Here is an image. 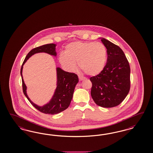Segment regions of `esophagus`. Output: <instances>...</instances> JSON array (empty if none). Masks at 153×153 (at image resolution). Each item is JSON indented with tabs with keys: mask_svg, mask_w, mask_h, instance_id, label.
Returning <instances> with one entry per match:
<instances>
[{
	"mask_svg": "<svg viewBox=\"0 0 153 153\" xmlns=\"http://www.w3.org/2000/svg\"><path fill=\"white\" fill-rule=\"evenodd\" d=\"M78 76H79V81H82V80H83L85 79V77H83L82 76L79 75V74L78 75Z\"/></svg>",
	"mask_w": 153,
	"mask_h": 153,
	"instance_id": "obj_1",
	"label": "esophagus"
}]
</instances>
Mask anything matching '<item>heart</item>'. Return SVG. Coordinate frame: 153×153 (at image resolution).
Returning <instances> with one entry per match:
<instances>
[{"label":"heart","instance_id":"b5f03b06","mask_svg":"<svg viewBox=\"0 0 153 153\" xmlns=\"http://www.w3.org/2000/svg\"><path fill=\"white\" fill-rule=\"evenodd\" d=\"M107 51L101 42H77L66 46L65 53L59 56V62L66 69H76L77 63L79 68L90 76L99 74L105 65Z\"/></svg>","mask_w":153,"mask_h":153}]
</instances>
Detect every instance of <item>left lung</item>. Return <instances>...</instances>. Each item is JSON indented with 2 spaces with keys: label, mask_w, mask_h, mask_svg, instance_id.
Listing matches in <instances>:
<instances>
[{
  "label": "left lung",
  "mask_w": 153,
  "mask_h": 153,
  "mask_svg": "<svg viewBox=\"0 0 153 153\" xmlns=\"http://www.w3.org/2000/svg\"><path fill=\"white\" fill-rule=\"evenodd\" d=\"M101 40L107 48V64L99 74L90 77L91 95L97 105L111 108L120 104L129 93L130 65L119 46L105 39Z\"/></svg>",
  "instance_id": "left-lung-1"
}]
</instances>
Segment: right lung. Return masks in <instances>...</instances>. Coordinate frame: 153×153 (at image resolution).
Listing matches in <instances>:
<instances>
[{
    "instance_id": "obj_1",
    "label": "right lung",
    "mask_w": 153,
    "mask_h": 153,
    "mask_svg": "<svg viewBox=\"0 0 153 153\" xmlns=\"http://www.w3.org/2000/svg\"><path fill=\"white\" fill-rule=\"evenodd\" d=\"M56 44H49L33 49L28 53L27 55L26 56L21 68L22 89L25 95L27 98L28 101L30 102V103L33 107L39 111L45 114H58L61 111H65L69 107L73 97L75 86L79 82L78 76L74 73L65 72L60 68H57V86L54 94L49 103L42 107H39L31 102L29 97H28L26 93V86L24 83L22 77V69L25 63L31 56L35 53L44 52L52 56H56Z\"/></svg>"
}]
</instances>
